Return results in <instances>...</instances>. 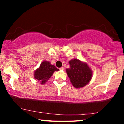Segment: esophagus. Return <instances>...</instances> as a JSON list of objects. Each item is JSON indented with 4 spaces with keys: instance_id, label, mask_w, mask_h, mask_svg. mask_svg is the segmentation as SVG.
I'll list each match as a JSON object with an SVG mask.
<instances>
[{
    "instance_id": "1",
    "label": "esophagus",
    "mask_w": 124,
    "mask_h": 124,
    "mask_svg": "<svg viewBox=\"0 0 124 124\" xmlns=\"http://www.w3.org/2000/svg\"><path fill=\"white\" fill-rule=\"evenodd\" d=\"M59 69H60L61 70H64V68L63 67H61V68H59Z\"/></svg>"
}]
</instances>
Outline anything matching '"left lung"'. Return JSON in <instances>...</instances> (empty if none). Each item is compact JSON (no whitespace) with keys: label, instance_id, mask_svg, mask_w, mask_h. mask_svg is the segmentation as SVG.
<instances>
[{"label":"left lung","instance_id":"1","mask_svg":"<svg viewBox=\"0 0 124 124\" xmlns=\"http://www.w3.org/2000/svg\"><path fill=\"white\" fill-rule=\"evenodd\" d=\"M69 63L70 68L66 69V73L75 88L83 87L89 83L93 76V72L87 63L73 59L69 61Z\"/></svg>","mask_w":124,"mask_h":124}]
</instances>
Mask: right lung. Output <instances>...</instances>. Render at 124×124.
I'll return each mask as SVG.
<instances>
[{
  "label": "right lung",
  "instance_id": "add662e5",
  "mask_svg": "<svg viewBox=\"0 0 124 124\" xmlns=\"http://www.w3.org/2000/svg\"><path fill=\"white\" fill-rule=\"evenodd\" d=\"M59 69L48 61H44L39 65V67L34 72V79L39 81L40 84L44 85L52 76L54 72Z\"/></svg>",
  "mask_w": 124,
  "mask_h": 124
}]
</instances>
